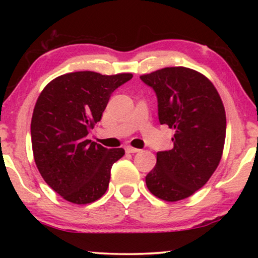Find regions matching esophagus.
<instances>
[{
  "label": "esophagus",
  "mask_w": 258,
  "mask_h": 258,
  "mask_svg": "<svg viewBox=\"0 0 258 258\" xmlns=\"http://www.w3.org/2000/svg\"><path fill=\"white\" fill-rule=\"evenodd\" d=\"M125 151L129 154H135V153H139L140 149H136V148L128 146V147H125Z\"/></svg>",
  "instance_id": "obj_1"
}]
</instances>
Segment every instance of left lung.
Returning a JSON list of instances; mask_svg holds the SVG:
<instances>
[{"label":"left lung","instance_id":"left-lung-1","mask_svg":"<svg viewBox=\"0 0 258 258\" xmlns=\"http://www.w3.org/2000/svg\"><path fill=\"white\" fill-rule=\"evenodd\" d=\"M157 96L158 119L175 130L171 150L158 151L146 177L149 191L176 202L209 181L223 153L227 118L214 84L185 67H170L140 76Z\"/></svg>","mask_w":258,"mask_h":258}]
</instances>
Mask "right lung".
Here are the masks:
<instances>
[{
  "label": "right lung",
  "instance_id": "right-lung-1",
  "mask_svg": "<svg viewBox=\"0 0 258 258\" xmlns=\"http://www.w3.org/2000/svg\"><path fill=\"white\" fill-rule=\"evenodd\" d=\"M133 74H64L38 96L31 118V144L40 174L66 201L87 204L107 191L112 164L124 150L108 149L87 140L100 122L111 94Z\"/></svg>",
  "mask_w": 258,
  "mask_h": 258
}]
</instances>
